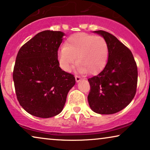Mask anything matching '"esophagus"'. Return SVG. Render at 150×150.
Returning a JSON list of instances; mask_svg holds the SVG:
<instances>
[{
	"instance_id": "34e87169",
	"label": "esophagus",
	"mask_w": 150,
	"mask_h": 150,
	"mask_svg": "<svg viewBox=\"0 0 150 150\" xmlns=\"http://www.w3.org/2000/svg\"><path fill=\"white\" fill-rule=\"evenodd\" d=\"M75 79H76V81L77 83H79V82L81 80V77L78 76H75Z\"/></svg>"
}]
</instances>
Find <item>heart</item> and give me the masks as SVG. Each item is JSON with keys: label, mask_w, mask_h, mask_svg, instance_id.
<instances>
[{"label": "heart", "mask_w": 150, "mask_h": 150, "mask_svg": "<svg viewBox=\"0 0 150 150\" xmlns=\"http://www.w3.org/2000/svg\"><path fill=\"white\" fill-rule=\"evenodd\" d=\"M108 48L106 41L101 36L79 33L69 37L58 52L61 68L69 71L76 62L80 73H97L103 68L108 59Z\"/></svg>", "instance_id": "heart-1"}]
</instances>
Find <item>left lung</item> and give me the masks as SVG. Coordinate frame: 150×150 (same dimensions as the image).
<instances>
[{
  "label": "left lung",
  "instance_id": "left-lung-1",
  "mask_svg": "<svg viewBox=\"0 0 150 150\" xmlns=\"http://www.w3.org/2000/svg\"><path fill=\"white\" fill-rule=\"evenodd\" d=\"M106 41L108 57L101 72L88 79V102L96 113H116L130 103L137 91V63L131 51L114 35L104 30L93 31Z\"/></svg>",
  "mask_w": 150,
  "mask_h": 150
}]
</instances>
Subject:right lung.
Instances as JSON below:
<instances>
[{
    "label": "right lung",
    "instance_id": "add662e5",
    "mask_svg": "<svg viewBox=\"0 0 150 150\" xmlns=\"http://www.w3.org/2000/svg\"><path fill=\"white\" fill-rule=\"evenodd\" d=\"M64 33L44 30L18 51L13 79L17 99L28 113L41 118L62 111L74 76L59 67L58 49Z\"/></svg>",
    "mask_w": 150,
    "mask_h": 150
}]
</instances>
